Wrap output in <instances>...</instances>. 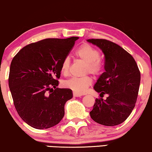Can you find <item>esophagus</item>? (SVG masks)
<instances>
[{
  "mask_svg": "<svg viewBox=\"0 0 152 152\" xmlns=\"http://www.w3.org/2000/svg\"><path fill=\"white\" fill-rule=\"evenodd\" d=\"M73 95H74V97H80V96H82V94H80L76 93V92H74Z\"/></svg>",
  "mask_w": 152,
  "mask_h": 152,
  "instance_id": "34e87169",
  "label": "esophagus"
}]
</instances>
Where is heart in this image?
Segmentation results:
<instances>
[{"label":"heart","instance_id":"heart-1","mask_svg":"<svg viewBox=\"0 0 152 152\" xmlns=\"http://www.w3.org/2000/svg\"><path fill=\"white\" fill-rule=\"evenodd\" d=\"M76 56L86 63L85 72L90 73L94 75H98L102 71V63L99 59L100 53L91 45L85 43L80 45L74 53ZM70 65V58L69 56L64 58L61 63V72L67 74L69 71ZM92 83V80L90 77L87 76L83 78L73 77L64 82V86L72 89L74 92L83 94L86 91L87 87Z\"/></svg>","mask_w":152,"mask_h":152}]
</instances>
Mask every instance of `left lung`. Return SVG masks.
Here are the masks:
<instances>
[{
	"label": "left lung",
	"mask_w": 152,
	"mask_h": 152,
	"mask_svg": "<svg viewBox=\"0 0 152 152\" xmlns=\"http://www.w3.org/2000/svg\"><path fill=\"white\" fill-rule=\"evenodd\" d=\"M104 55V70L98 78L94 89L100 93L91 118L97 123L115 126L123 123L135 107L140 83V73L135 60L121 46L105 39H88Z\"/></svg>",
	"instance_id": "obj_1"
}]
</instances>
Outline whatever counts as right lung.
Instances as JSON below:
<instances>
[{"instance_id":"1","label":"right lung","mask_w":152,"mask_h":152,"mask_svg":"<svg viewBox=\"0 0 152 152\" xmlns=\"http://www.w3.org/2000/svg\"><path fill=\"white\" fill-rule=\"evenodd\" d=\"M78 37L47 38L24 47L10 65L9 87L21 118L35 129L54 127L65 115L70 89L58 88L61 63Z\"/></svg>"}]
</instances>
